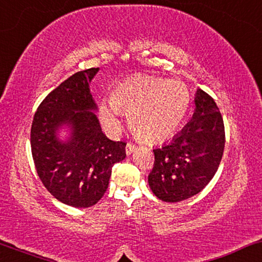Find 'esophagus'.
I'll use <instances>...</instances> for the list:
<instances>
[{"label":"esophagus","mask_w":262,"mask_h":262,"mask_svg":"<svg viewBox=\"0 0 262 262\" xmlns=\"http://www.w3.org/2000/svg\"><path fill=\"white\" fill-rule=\"evenodd\" d=\"M137 149V145H135V144H132V143H127L126 144V155H131L132 152L135 151V150Z\"/></svg>","instance_id":"obj_1"}]
</instances>
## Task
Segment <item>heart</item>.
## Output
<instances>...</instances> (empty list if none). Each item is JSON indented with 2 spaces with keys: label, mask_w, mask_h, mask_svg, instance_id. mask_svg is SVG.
I'll return each mask as SVG.
<instances>
[{
  "label": "heart",
  "mask_w": 262,
  "mask_h": 262,
  "mask_svg": "<svg viewBox=\"0 0 262 262\" xmlns=\"http://www.w3.org/2000/svg\"><path fill=\"white\" fill-rule=\"evenodd\" d=\"M191 93L181 81L137 75L114 89L112 99L100 103V118L110 130L120 126V111L128 114L135 134L146 142H163L185 120Z\"/></svg>",
  "instance_id": "1"
}]
</instances>
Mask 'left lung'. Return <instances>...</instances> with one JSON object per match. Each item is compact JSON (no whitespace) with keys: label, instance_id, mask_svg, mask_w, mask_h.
Wrapping results in <instances>:
<instances>
[{"label":"left lung","instance_id":"1","mask_svg":"<svg viewBox=\"0 0 262 262\" xmlns=\"http://www.w3.org/2000/svg\"><path fill=\"white\" fill-rule=\"evenodd\" d=\"M194 113L169 143L154 149L148 177L157 198L177 203L198 194L216 174L224 151V123L214 100L196 89Z\"/></svg>","mask_w":262,"mask_h":262}]
</instances>
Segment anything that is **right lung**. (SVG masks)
<instances>
[{
	"mask_svg": "<svg viewBox=\"0 0 262 262\" xmlns=\"http://www.w3.org/2000/svg\"><path fill=\"white\" fill-rule=\"evenodd\" d=\"M99 68L78 71L39 105L31 128V149L42 185L57 200L91 207L105 194L114 163L126 157L125 142L106 137L96 117L89 83ZM66 128L68 137L60 138Z\"/></svg>",
	"mask_w": 262,
	"mask_h": 262,
	"instance_id": "1",
	"label": "right lung"
}]
</instances>
